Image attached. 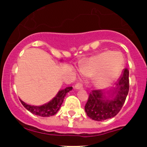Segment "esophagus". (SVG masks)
Listing matches in <instances>:
<instances>
[{
  "instance_id": "obj_1",
  "label": "esophagus",
  "mask_w": 147,
  "mask_h": 147,
  "mask_svg": "<svg viewBox=\"0 0 147 147\" xmlns=\"http://www.w3.org/2000/svg\"><path fill=\"white\" fill-rule=\"evenodd\" d=\"M74 88L75 89V90H82V85L81 84H80V83H78V84H76L75 85V87Z\"/></svg>"
}]
</instances>
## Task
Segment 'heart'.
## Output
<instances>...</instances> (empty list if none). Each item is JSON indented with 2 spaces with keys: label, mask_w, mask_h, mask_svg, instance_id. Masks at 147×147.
Here are the masks:
<instances>
[{
  "label": "heart",
  "mask_w": 147,
  "mask_h": 147,
  "mask_svg": "<svg viewBox=\"0 0 147 147\" xmlns=\"http://www.w3.org/2000/svg\"><path fill=\"white\" fill-rule=\"evenodd\" d=\"M124 60L119 52H100L87 58L80 66V72L87 77H93L97 88L104 89L113 84L121 75Z\"/></svg>",
  "instance_id": "heart-1"
}]
</instances>
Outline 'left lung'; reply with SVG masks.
Listing matches in <instances>:
<instances>
[{
  "instance_id": "obj_1",
  "label": "left lung",
  "mask_w": 147,
  "mask_h": 147,
  "mask_svg": "<svg viewBox=\"0 0 147 147\" xmlns=\"http://www.w3.org/2000/svg\"><path fill=\"white\" fill-rule=\"evenodd\" d=\"M129 69H125L113 90L107 92L93 90L84 106L90 119L104 121L116 116L124 105L129 88Z\"/></svg>"
}]
</instances>
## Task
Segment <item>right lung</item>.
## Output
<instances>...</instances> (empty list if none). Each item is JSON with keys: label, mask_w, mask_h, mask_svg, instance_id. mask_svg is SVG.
Wrapping results in <instances>:
<instances>
[{"label": "right lung", "mask_w": 147, "mask_h": 147, "mask_svg": "<svg viewBox=\"0 0 147 147\" xmlns=\"http://www.w3.org/2000/svg\"><path fill=\"white\" fill-rule=\"evenodd\" d=\"M72 90V87H67L64 90H59L55 97H53L47 103L44 104L40 106H34V105H28L26 102L22 101L20 99V100L22 105L24 106V107L33 115L42 117H48L53 116L58 112L67 93L69 92Z\"/></svg>", "instance_id": "obj_1"}]
</instances>
